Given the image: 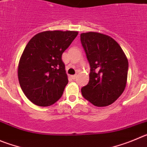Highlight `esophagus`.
Masks as SVG:
<instances>
[{"mask_svg": "<svg viewBox=\"0 0 147 147\" xmlns=\"http://www.w3.org/2000/svg\"><path fill=\"white\" fill-rule=\"evenodd\" d=\"M77 77H78V75H71V78H72V79H73V80H75V79H76V78H77Z\"/></svg>", "mask_w": 147, "mask_h": 147, "instance_id": "1", "label": "esophagus"}]
</instances>
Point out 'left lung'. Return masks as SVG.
Masks as SVG:
<instances>
[{
  "label": "left lung",
  "mask_w": 147,
  "mask_h": 147,
  "mask_svg": "<svg viewBox=\"0 0 147 147\" xmlns=\"http://www.w3.org/2000/svg\"><path fill=\"white\" fill-rule=\"evenodd\" d=\"M80 41L90 64L89 81L81 88L86 100L104 107L114 102L127 84L128 61L119 45L111 36L83 33Z\"/></svg>",
  "instance_id": "1"
}]
</instances>
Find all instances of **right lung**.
<instances>
[{"label": "right lung", "instance_id": "add662e5", "mask_svg": "<svg viewBox=\"0 0 147 147\" xmlns=\"http://www.w3.org/2000/svg\"><path fill=\"white\" fill-rule=\"evenodd\" d=\"M78 31H47L35 35L23 51L18 79L27 98L39 106H50L61 97L68 83L61 55Z\"/></svg>", "mask_w": 147, "mask_h": 147}]
</instances>
